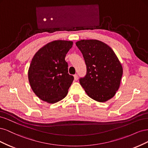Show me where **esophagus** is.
Returning a JSON list of instances; mask_svg holds the SVG:
<instances>
[{
  "instance_id": "1",
  "label": "esophagus",
  "mask_w": 148,
  "mask_h": 148,
  "mask_svg": "<svg viewBox=\"0 0 148 148\" xmlns=\"http://www.w3.org/2000/svg\"><path fill=\"white\" fill-rule=\"evenodd\" d=\"M73 77H74V79L75 80V81H77V80H78V75L77 74L74 75Z\"/></svg>"
}]
</instances>
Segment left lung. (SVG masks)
I'll use <instances>...</instances> for the list:
<instances>
[{
  "instance_id": "1",
  "label": "left lung",
  "mask_w": 148,
  "mask_h": 148,
  "mask_svg": "<svg viewBox=\"0 0 148 148\" xmlns=\"http://www.w3.org/2000/svg\"><path fill=\"white\" fill-rule=\"evenodd\" d=\"M76 45L82 52L86 75L79 83L88 96L97 102L112 98L120 87L123 74L122 64L107 44L96 39L81 40Z\"/></svg>"
}]
</instances>
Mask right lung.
<instances>
[{"instance_id": "obj_1", "label": "right lung", "mask_w": 148, "mask_h": 148, "mask_svg": "<svg viewBox=\"0 0 148 148\" xmlns=\"http://www.w3.org/2000/svg\"><path fill=\"white\" fill-rule=\"evenodd\" d=\"M73 42L57 40L49 42L35 53L28 70L31 89L39 99L50 104L63 99L73 77L68 73L65 60Z\"/></svg>"}]
</instances>
